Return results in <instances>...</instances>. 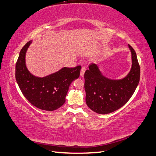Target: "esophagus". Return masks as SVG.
Wrapping results in <instances>:
<instances>
[{"mask_svg":"<svg viewBox=\"0 0 156 156\" xmlns=\"http://www.w3.org/2000/svg\"><path fill=\"white\" fill-rule=\"evenodd\" d=\"M85 70H86V69H85V67H83L81 68V73H80L81 77H83L84 74H85Z\"/></svg>","mask_w":156,"mask_h":156,"instance_id":"34e87169","label":"esophagus"}]
</instances>
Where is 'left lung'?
<instances>
[{
    "label": "left lung",
    "mask_w": 156,
    "mask_h": 156,
    "mask_svg": "<svg viewBox=\"0 0 156 156\" xmlns=\"http://www.w3.org/2000/svg\"><path fill=\"white\" fill-rule=\"evenodd\" d=\"M132 65L130 71L120 79H109L103 75L98 65L91 63L85 71V101L87 106L99 114H107L119 109L129 101L137 87L140 67L136 51L128 44Z\"/></svg>",
    "instance_id": "obj_1"
}]
</instances>
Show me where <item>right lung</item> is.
Listing matches in <instances>:
<instances>
[{"instance_id": "1", "label": "right lung", "mask_w": 156, "mask_h": 156, "mask_svg": "<svg viewBox=\"0 0 156 156\" xmlns=\"http://www.w3.org/2000/svg\"><path fill=\"white\" fill-rule=\"evenodd\" d=\"M32 41L20 50L16 63L15 77L23 95L37 108L45 111L57 109L65 103L69 87L79 78L81 67H63L43 77L31 74L26 65V53Z\"/></svg>"}]
</instances>
